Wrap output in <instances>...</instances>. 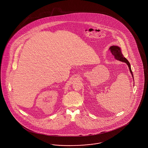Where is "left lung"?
I'll use <instances>...</instances> for the list:
<instances>
[{
    "mask_svg": "<svg viewBox=\"0 0 148 148\" xmlns=\"http://www.w3.org/2000/svg\"><path fill=\"white\" fill-rule=\"evenodd\" d=\"M110 50H111V52L112 53L113 55L114 56V58H116L117 60L118 61H120L121 62H123L126 63L128 67L129 68V69H130V72L132 75V78H134V75H133V74H132V72L131 71V66H130V63L128 60L124 57L123 55L121 53V48L119 47L118 46H116V45H112L110 48Z\"/></svg>",
    "mask_w": 148,
    "mask_h": 148,
    "instance_id": "left-lung-1",
    "label": "left lung"
}]
</instances>
